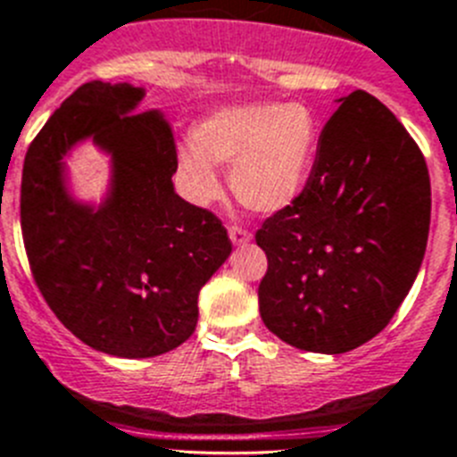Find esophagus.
<instances>
[{"mask_svg":"<svg viewBox=\"0 0 457 457\" xmlns=\"http://www.w3.org/2000/svg\"><path fill=\"white\" fill-rule=\"evenodd\" d=\"M228 237H231L233 245H247V242L252 240V233L245 231L242 226L231 224V226H228Z\"/></svg>","mask_w":457,"mask_h":457,"instance_id":"1","label":"esophagus"}]
</instances>
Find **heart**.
<instances>
[{"mask_svg": "<svg viewBox=\"0 0 457 457\" xmlns=\"http://www.w3.org/2000/svg\"><path fill=\"white\" fill-rule=\"evenodd\" d=\"M192 146L176 153L185 189L196 204L215 199L228 167V187L242 208L274 215L288 208L309 179L318 123L304 104L252 103L212 112L194 125Z\"/></svg>", "mask_w": 457, "mask_h": 457, "instance_id": "obj_1", "label": "heart"}]
</instances>
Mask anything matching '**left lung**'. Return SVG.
<instances>
[{"instance_id": "1", "label": "left lung", "mask_w": 457, "mask_h": 457, "mask_svg": "<svg viewBox=\"0 0 457 457\" xmlns=\"http://www.w3.org/2000/svg\"><path fill=\"white\" fill-rule=\"evenodd\" d=\"M306 187L263 221L258 309L274 337L341 354L378 337L410 293L430 228L421 151L366 91L337 100Z\"/></svg>"}]
</instances>
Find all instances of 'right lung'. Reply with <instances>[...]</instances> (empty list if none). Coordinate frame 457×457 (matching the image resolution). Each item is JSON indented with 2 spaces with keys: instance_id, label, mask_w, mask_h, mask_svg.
<instances>
[{
  "instance_id": "obj_1",
  "label": "right lung",
  "mask_w": 457,
  "mask_h": 457,
  "mask_svg": "<svg viewBox=\"0 0 457 457\" xmlns=\"http://www.w3.org/2000/svg\"><path fill=\"white\" fill-rule=\"evenodd\" d=\"M146 91L87 82L31 141L20 221L36 286L79 341L123 359L179 348L196 329L199 293L231 240L212 212L180 199L171 128L137 107ZM91 138L112 176L98 206L74 199L62 157Z\"/></svg>"
}]
</instances>
